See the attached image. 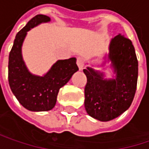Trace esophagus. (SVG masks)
<instances>
[{
    "instance_id": "esophagus-1",
    "label": "esophagus",
    "mask_w": 149,
    "mask_h": 149,
    "mask_svg": "<svg viewBox=\"0 0 149 149\" xmlns=\"http://www.w3.org/2000/svg\"><path fill=\"white\" fill-rule=\"evenodd\" d=\"M84 58L83 56H78L77 58V64L79 67L80 70H82L83 68V66H84Z\"/></svg>"
}]
</instances>
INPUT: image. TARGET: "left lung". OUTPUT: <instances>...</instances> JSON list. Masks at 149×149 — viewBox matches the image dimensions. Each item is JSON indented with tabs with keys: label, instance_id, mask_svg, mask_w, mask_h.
Instances as JSON below:
<instances>
[{
	"label": "left lung",
	"instance_id": "1",
	"mask_svg": "<svg viewBox=\"0 0 149 149\" xmlns=\"http://www.w3.org/2000/svg\"><path fill=\"white\" fill-rule=\"evenodd\" d=\"M108 60L116 74L115 78H104L103 72L87 67L84 88V106L87 113L100 121L118 117L132 104L135 96L138 62L132 41L118 34L109 46Z\"/></svg>",
	"mask_w": 149,
	"mask_h": 149
}]
</instances>
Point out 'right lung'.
<instances>
[{
  "label": "right lung",
  "mask_w": 149,
  "mask_h": 149,
  "mask_svg": "<svg viewBox=\"0 0 149 149\" xmlns=\"http://www.w3.org/2000/svg\"><path fill=\"white\" fill-rule=\"evenodd\" d=\"M50 18L45 15L33 17L19 31L14 40L9 54L8 82L12 92L25 109L31 111H48L56 103L58 92L71 79L77 71V59L59 60L43 77L32 74L28 70L22 56V45L27 32Z\"/></svg>",
  "instance_id": "add662e5"
}]
</instances>
